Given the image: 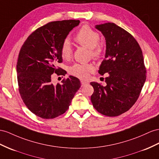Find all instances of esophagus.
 <instances>
[{"label":"esophagus","instance_id":"1","mask_svg":"<svg viewBox=\"0 0 159 159\" xmlns=\"http://www.w3.org/2000/svg\"><path fill=\"white\" fill-rule=\"evenodd\" d=\"M80 83H81V86H84L85 84H87L88 83L87 82H86V81H84V80H81L80 81Z\"/></svg>","mask_w":159,"mask_h":159}]
</instances>
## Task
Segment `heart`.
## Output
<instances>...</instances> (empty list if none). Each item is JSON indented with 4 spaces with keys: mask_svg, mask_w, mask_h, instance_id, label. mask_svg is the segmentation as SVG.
<instances>
[{
    "mask_svg": "<svg viewBox=\"0 0 159 159\" xmlns=\"http://www.w3.org/2000/svg\"><path fill=\"white\" fill-rule=\"evenodd\" d=\"M76 42L81 46L87 47L90 50L91 55L93 58H100L102 54V46L99 44L100 35L98 32L91 29L88 25H84L77 33L75 38ZM60 53L64 59L68 60L72 54V46L69 40L66 39L62 43L60 48ZM69 72L77 78L86 79L89 74L93 71L91 64H75L69 68Z\"/></svg>",
    "mask_w": 159,
    "mask_h": 159,
    "instance_id": "obj_1",
    "label": "heart"
}]
</instances>
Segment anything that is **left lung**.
I'll use <instances>...</instances> for the list:
<instances>
[{"instance_id": "left-lung-1", "label": "left lung", "mask_w": 159, "mask_h": 159, "mask_svg": "<svg viewBox=\"0 0 159 159\" xmlns=\"http://www.w3.org/2000/svg\"><path fill=\"white\" fill-rule=\"evenodd\" d=\"M106 44L105 59L99 73L103 75L106 86L91 82L94 89L91 97L93 107L101 114L120 116L136 103L146 81V68L141 48L136 40L113 23L95 25Z\"/></svg>"}]
</instances>
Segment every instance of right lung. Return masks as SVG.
Segmentation results:
<instances>
[{"label":"right lung","instance_id":"right-lung-1","mask_svg":"<svg viewBox=\"0 0 159 159\" xmlns=\"http://www.w3.org/2000/svg\"><path fill=\"white\" fill-rule=\"evenodd\" d=\"M79 20L54 21L41 27L27 38L17 64L20 95L27 108L43 119H53L66 112L80 87L78 78L69 76L62 84H53V73L65 75L56 67L62 62L60 48Z\"/></svg>","mask_w":159,"mask_h":159}]
</instances>
